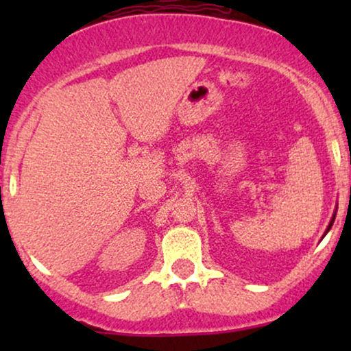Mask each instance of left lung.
I'll return each instance as SVG.
<instances>
[{"instance_id": "obj_1", "label": "left lung", "mask_w": 351, "mask_h": 351, "mask_svg": "<svg viewBox=\"0 0 351 351\" xmlns=\"http://www.w3.org/2000/svg\"><path fill=\"white\" fill-rule=\"evenodd\" d=\"M335 215H337V213H335ZM335 215H333V217H332V221H330V224H328V228H327V231H325V232H328V231H330V228H332V224H333V221H335Z\"/></svg>"}]
</instances>
